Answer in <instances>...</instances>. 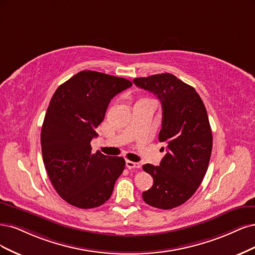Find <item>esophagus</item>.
<instances>
[{
	"label": "esophagus",
	"instance_id": "obj_1",
	"mask_svg": "<svg viewBox=\"0 0 255 255\" xmlns=\"http://www.w3.org/2000/svg\"><path fill=\"white\" fill-rule=\"evenodd\" d=\"M126 167L128 169H135L141 167V164L137 162H132V161H126Z\"/></svg>",
	"mask_w": 255,
	"mask_h": 255
}]
</instances>
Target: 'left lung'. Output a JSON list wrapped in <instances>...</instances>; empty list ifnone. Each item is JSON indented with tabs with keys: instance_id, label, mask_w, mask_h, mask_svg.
Segmentation results:
<instances>
[{
	"instance_id": "obj_1",
	"label": "left lung",
	"mask_w": 255,
	"mask_h": 255,
	"mask_svg": "<svg viewBox=\"0 0 255 255\" xmlns=\"http://www.w3.org/2000/svg\"><path fill=\"white\" fill-rule=\"evenodd\" d=\"M133 83L161 102L159 141L167 144L159 166L143 165L153 178L143 200L157 209H174L195 194L209 166L213 136L207 109L196 90L172 74L134 78Z\"/></svg>"
}]
</instances>
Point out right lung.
<instances>
[{"instance_id":"add662e5","label":"right lung","mask_w":255,"mask_h":255,"mask_svg":"<svg viewBox=\"0 0 255 255\" xmlns=\"http://www.w3.org/2000/svg\"><path fill=\"white\" fill-rule=\"evenodd\" d=\"M131 86L125 78L81 71L52 97L41 130L43 162L56 192L74 207L104 204L125 168L122 157L92 153L90 143L112 98Z\"/></svg>"}]
</instances>
